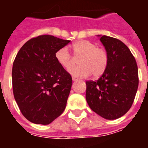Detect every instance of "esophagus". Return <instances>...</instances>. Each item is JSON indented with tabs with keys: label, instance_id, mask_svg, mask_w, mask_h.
Here are the masks:
<instances>
[{
	"label": "esophagus",
	"instance_id": "34e87169",
	"mask_svg": "<svg viewBox=\"0 0 148 148\" xmlns=\"http://www.w3.org/2000/svg\"><path fill=\"white\" fill-rule=\"evenodd\" d=\"M72 81H74V82H75V81H78V79L76 78V77H72Z\"/></svg>",
	"mask_w": 148,
	"mask_h": 148
}]
</instances>
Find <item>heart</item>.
<instances>
[{"label": "heart", "mask_w": 148, "mask_h": 148, "mask_svg": "<svg viewBox=\"0 0 148 148\" xmlns=\"http://www.w3.org/2000/svg\"><path fill=\"white\" fill-rule=\"evenodd\" d=\"M75 58L79 60L80 66L73 67L68 73L75 77H88L93 74L95 77L101 76L105 72L108 64V55L103 48L97 47L96 44L89 40H80L72 46ZM55 58L64 68H69L75 62V58L71 55L67 47L57 51Z\"/></svg>", "instance_id": "1"}]
</instances>
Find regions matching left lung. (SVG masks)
I'll use <instances>...</instances> for the list:
<instances>
[{"label":"left lung","mask_w":148,"mask_h":148,"mask_svg":"<svg viewBox=\"0 0 148 148\" xmlns=\"http://www.w3.org/2000/svg\"><path fill=\"white\" fill-rule=\"evenodd\" d=\"M108 55L105 72L97 81L86 82L90 109L107 120L124 115L132 106L138 88V69L131 51L118 39L97 35Z\"/></svg>","instance_id":"8db88e82"}]
</instances>
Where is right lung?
<instances>
[{"instance_id": "1", "label": "right lung", "mask_w": 148, "mask_h": 148, "mask_svg": "<svg viewBox=\"0 0 148 148\" xmlns=\"http://www.w3.org/2000/svg\"><path fill=\"white\" fill-rule=\"evenodd\" d=\"M68 43L52 35L38 36L27 41L15 58L14 96L22 114L34 124H51L66 108L72 78L55 53Z\"/></svg>"}]
</instances>
